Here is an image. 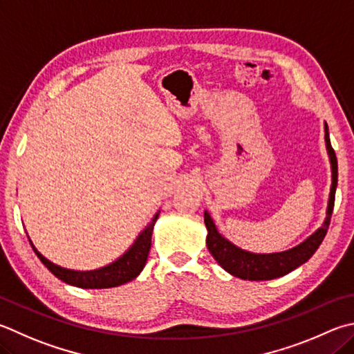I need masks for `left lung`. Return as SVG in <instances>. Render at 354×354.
<instances>
[{
	"mask_svg": "<svg viewBox=\"0 0 354 354\" xmlns=\"http://www.w3.org/2000/svg\"><path fill=\"white\" fill-rule=\"evenodd\" d=\"M325 144L326 150H328L330 162H331V190L328 198V207H326V218L322 226H320L316 232L308 236V239L297 244V246L283 250V252H274V254H254L248 252V250L236 248L234 243L224 239V236L218 232L214 220H212L209 212H204V223L207 227V249L212 257L216 260L218 265L223 269H226L229 274L234 277H239L243 280H272L281 277L288 272L294 271L295 268L304 265L316 252L320 243L324 241L326 230L330 226L333 207H334V195H336L337 187V158L334 153L330 134H328V125L325 124Z\"/></svg>",
	"mask_w": 354,
	"mask_h": 354,
	"instance_id": "8db88e82",
	"label": "left lung"
}]
</instances>
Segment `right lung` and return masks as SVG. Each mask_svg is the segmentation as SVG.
<instances>
[{
    "label": "right lung",
    "instance_id": "add662e5",
    "mask_svg": "<svg viewBox=\"0 0 354 354\" xmlns=\"http://www.w3.org/2000/svg\"><path fill=\"white\" fill-rule=\"evenodd\" d=\"M158 216L159 212L153 216L150 224H147V227L139 234L136 241L131 244V248L128 249L124 255L110 263V265L94 269V271H74V269L62 268L59 265H55V263L49 261L48 259H44L30 240L29 243L43 265L46 266L57 279L65 281V283L85 289L114 288L124 285L127 281L134 280L144 269L147 259H149V252L151 248V234Z\"/></svg>",
    "mask_w": 354,
    "mask_h": 354
}]
</instances>
